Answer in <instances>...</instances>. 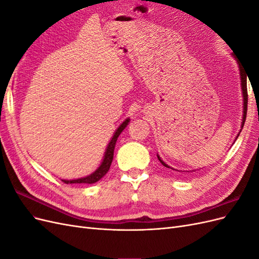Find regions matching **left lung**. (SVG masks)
Wrapping results in <instances>:
<instances>
[{
	"mask_svg": "<svg viewBox=\"0 0 259 259\" xmlns=\"http://www.w3.org/2000/svg\"><path fill=\"white\" fill-rule=\"evenodd\" d=\"M232 56H233V58H234V59H236V60L238 61V64H239V71H240V79H241V90H242V96H243V114H242V122H241V130H242V128H243V125H244V122H245L246 111H247V88H246V73H245L244 71H243V70L241 69L242 67H241V65H240L239 60L237 59V57L234 56L233 54H232ZM247 76H248V75H247ZM240 132H241V131H240ZM240 132L238 133V135H237L236 139L239 137V135H240ZM156 156H158V160L162 163V165H163V166H165L166 168H170V169L177 170V171H184V170H178V169H175V168H173V167H170L169 165H167V164L160 158V155H159V154H156ZM191 171H194V170H185V173H191Z\"/></svg>",
	"mask_w": 259,
	"mask_h": 259,
	"instance_id": "obj_1",
	"label": "left lung"
}]
</instances>
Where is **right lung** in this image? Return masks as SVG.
<instances>
[{
	"label": "right lung",
	"instance_id": "obj_1",
	"mask_svg": "<svg viewBox=\"0 0 259 259\" xmlns=\"http://www.w3.org/2000/svg\"><path fill=\"white\" fill-rule=\"evenodd\" d=\"M130 117L127 119H125L121 124L120 126L117 127L114 132V134L112 136V138L110 139V142H109L107 148H106V151L104 154V159L101 161L100 165L97 167V169L95 171H93L92 174L85 176V177H81V178H76V179H61L62 182L65 184H95L97 183L98 180H100L103 178L107 173L109 168L111 166V163L113 160V152H114V147L116 144V140L117 137L120 136L121 133L123 132V130L127 126L128 123H130Z\"/></svg>",
	"mask_w": 259,
	"mask_h": 259
}]
</instances>
